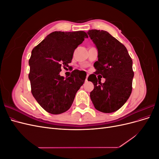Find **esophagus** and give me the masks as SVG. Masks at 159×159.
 Returning <instances> with one entry per match:
<instances>
[{
  "instance_id": "1",
  "label": "esophagus",
  "mask_w": 159,
  "mask_h": 159,
  "mask_svg": "<svg viewBox=\"0 0 159 159\" xmlns=\"http://www.w3.org/2000/svg\"><path fill=\"white\" fill-rule=\"evenodd\" d=\"M88 76H89V74H87V75H86V78H85V81H88Z\"/></svg>"
}]
</instances>
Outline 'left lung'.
I'll list each match as a JSON object with an SVG mask.
<instances>
[{"instance_id":"1","label":"left lung","mask_w":159,"mask_h":159,"mask_svg":"<svg viewBox=\"0 0 159 159\" xmlns=\"http://www.w3.org/2000/svg\"><path fill=\"white\" fill-rule=\"evenodd\" d=\"M88 34L98 52L95 73L105 78L102 84L95 74L89 75L88 80L94 85L90 98L97 110L113 113L125 103L131 93L133 61L125 46L107 31L90 30Z\"/></svg>"}]
</instances>
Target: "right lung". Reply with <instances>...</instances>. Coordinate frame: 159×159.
Here are the masks:
<instances>
[{
	"label": "right lung",
	"mask_w": 159,
	"mask_h": 159,
	"mask_svg": "<svg viewBox=\"0 0 159 159\" xmlns=\"http://www.w3.org/2000/svg\"><path fill=\"white\" fill-rule=\"evenodd\" d=\"M88 38L85 32L55 31L32 51L28 61L31 91L40 106L51 114H61L71 106L84 83L82 71L74 70L70 77L60 75L61 66H68L74 50Z\"/></svg>",
	"instance_id": "right-lung-1"
}]
</instances>
